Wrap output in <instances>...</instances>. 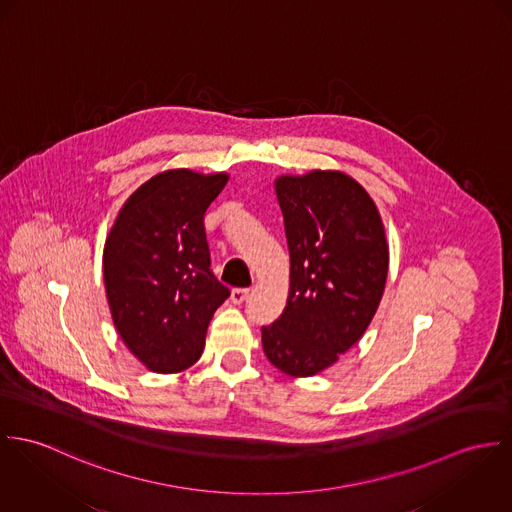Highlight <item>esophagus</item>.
Here are the masks:
<instances>
[{
	"label": "esophagus",
	"instance_id": "1",
	"mask_svg": "<svg viewBox=\"0 0 512 512\" xmlns=\"http://www.w3.org/2000/svg\"><path fill=\"white\" fill-rule=\"evenodd\" d=\"M249 296V288H233L231 290V302L241 304Z\"/></svg>",
	"mask_w": 512,
	"mask_h": 512
}]
</instances>
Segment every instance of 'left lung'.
Returning a JSON list of instances; mask_svg holds the SVG:
<instances>
[{
  "mask_svg": "<svg viewBox=\"0 0 512 512\" xmlns=\"http://www.w3.org/2000/svg\"><path fill=\"white\" fill-rule=\"evenodd\" d=\"M290 253L283 314L261 328L267 359L290 377L334 365L371 324L381 302L389 245L375 202L340 171L275 182Z\"/></svg>",
  "mask_w": 512,
  "mask_h": 512,
  "instance_id": "8db88e82",
  "label": "left lung"
}]
</instances>
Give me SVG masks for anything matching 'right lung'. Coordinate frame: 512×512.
<instances>
[{
	"label": "right lung",
	"instance_id": "right-lung-1",
	"mask_svg": "<svg viewBox=\"0 0 512 512\" xmlns=\"http://www.w3.org/2000/svg\"><path fill=\"white\" fill-rule=\"evenodd\" d=\"M226 182V172H161L129 196L106 239L104 283L115 330L151 371L194 365L229 296L210 269L204 229V214Z\"/></svg>",
	"mask_w": 512,
	"mask_h": 512
}]
</instances>
